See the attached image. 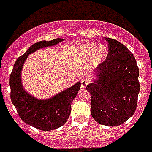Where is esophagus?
Wrapping results in <instances>:
<instances>
[{"label": "esophagus", "instance_id": "obj_1", "mask_svg": "<svg viewBox=\"0 0 152 152\" xmlns=\"http://www.w3.org/2000/svg\"><path fill=\"white\" fill-rule=\"evenodd\" d=\"M90 84V80L88 78H83L80 81V85H81V88H87V86Z\"/></svg>", "mask_w": 152, "mask_h": 152}]
</instances>
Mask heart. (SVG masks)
I'll use <instances>...</instances> for the list:
<instances>
[{
	"label": "heart",
	"instance_id": "heart-1",
	"mask_svg": "<svg viewBox=\"0 0 152 152\" xmlns=\"http://www.w3.org/2000/svg\"><path fill=\"white\" fill-rule=\"evenodd\" d=\"M80 52L85 57L92 56L93 63L97 65L101 63L107 58L108 55V49L104 45H97L95 43L86 44L80 47Z\"/></svg>",
	"mask_w": 152,
	"mask_h": 152
}]
</instances>
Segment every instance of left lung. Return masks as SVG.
Instances as JSON below:
<instances>
[{
	"label": "left lung",
	"instance_id": "left-lung-1",
	"mask_svg": "<svg viewBox=\"0 0 152 152\" xmlns=\"http://www.w3.org/2000/svg\"><path fill=\"white\" fill-rule=\"evenodd\" d=\"M109 52L94 72L96 79L87 86L91 94V113L95 121L117 126L135 113L140 85L134 56L116 39L104 37Z\"/></svg>",
	"mask_w": 152,
	"mask_h": 152
}]
</instances>
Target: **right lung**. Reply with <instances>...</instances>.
Returning <instances> with one entry per match:
<instances>
[{
  "mask_svg": "<svg viewBox=\"0 0 152 152\" xmlns=\"http://www.w3.org/2000/svg\"><path fill=\"white\" fill-rule=\"evenodd\" d=\"M63 39L40 41L33 44L13 65L10 76V98L19 116L26 124L42 131L56 129L66 123L71 113V106L80 88V82L62 91L52 97L40 100L26 92L21 82V72L28 56L38 49L53 46Z\"/></svg>",
  "mask_w": 152,
  "mask_h": 152,
  "instance_id": "1",
  "label": "right lung"
}]
</instances>
